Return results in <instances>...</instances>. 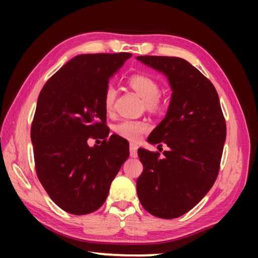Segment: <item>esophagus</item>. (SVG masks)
Segmentation results:
<instances>
[{
  "instance_id": "esophagus-1",
  "label": "esophagus",
  "mask_w": 258,
  "mask_h": 258,
  "mask_svg": "<svg viewBox=\"0 0 258 258\" xmlns=\"http://www.w3.org/2000/svg\"><path fill=\"white\" fill-rule=\"evenodd\" d=\"M130 155H131V157H133V158L138 157V145L137 143H131L130 145Z\"/></svg>"
}]
</instances>
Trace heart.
Segmentation results:
<instances>
[{
  "label": "heart",
  "instance_id": "obj_1",
  "mask_svg": "<svg viewBox=\"0 0 258 258\" xmlns=\"http://www.w3.org/2000/svg\"><path fill=\"white\" fill-rule=\"evenodd\" d=\"M128 85L145 100L146 107L151 111H158L163 107V101L158 97L159 84L155 78L146 74H134L128 78ZM116 99V90L109 86L104 91L103 106L107 112H111ZM149 130V125L141 120L124 119L113 126L117 135L130 141H139L142 134Z\"/></svg>",
  "mask_w": 258,
  "mask_h": 258
}]
</instances>
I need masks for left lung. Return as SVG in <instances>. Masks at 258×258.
Masks as SVG:
<instances>
[{
    "label": "left lung",
    "mask_w": 258,
    "mask_h": 258,
    "mask_svg": "<svg viewBox=\"0 0 258 258\" xmlns=\"http://www.w3.org/2000/svg\"><path fill=\"white\" fill-rule=\"evenodd\" d=\"M138 60L167 76L173 91L167 113L148 141L167 145L138 150L143 172L137 180L140 203L151 215L176 218L211 190L220 171L226 124L212 82L177 56L141 55Z\"/></svg>",
    "instance_id": "1"
}]
</instances>
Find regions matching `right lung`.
I'll list each match as a JSON object with an SVG mask.
<instances>
[{"label": "right lung", "mask_w": 258, "mask_h": 258, "mask_svg": "<svg viewBox=\"0 0 258 258\" xmlns=\"http://www.w3.org/2000/svg\"><path fill=\"white\" fill-rule=\"evenodd\" d=\"M132 54H80L43 86L30 128L35 169L50 198L74 215L93 213L106 202L113 178L128 158V142L108 137L103 106L109 78ZM90 137L104 140L87 145Z\"/></svg>", "instance_id": "obj_1"}]
</instances>
